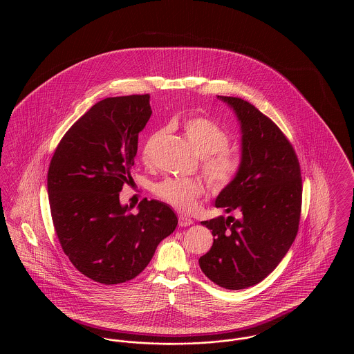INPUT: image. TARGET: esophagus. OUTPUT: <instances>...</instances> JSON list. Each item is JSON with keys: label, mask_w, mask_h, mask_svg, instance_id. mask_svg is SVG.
Returning a JSON list of instances; mask_svg holds the SVG:
<instances>
[{"label": "esophagus", "mask_w": 354, "mask_h": 354, "mask_svg": "<svg viewBox=\"0 0 354 354\" xmlns=\"http://www.w3.org/2000/svg\"><path fill=\"white\" fill-rule=\"evenodd\" d=\"M194 223V220L191 219V218H187L185 215H180L179 216V225L180 227H188V225H191Z\"/></svg>", "instance_id": "1"}]
</instances>
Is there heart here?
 Here are the masks:
<instances>
[{
  "mask_svg": "<svg viewBox=\"0 0 354 354\" xmlns=\"http://www.w3.org/2000/svg\"><path fill=\"white\" fill-rule=\"evenodd\" d=\"M183 129L187 139L203 158V171L209 185L216 189L231 185L240 172L241 160L235 152L228 150L230 135L214 120L204 117L187 119ZM147 158L146 149L145 159ZM202 191L201 183L191 179L169 178L153 185V194L158 198L180 211H191Z\"/></svg>",
  "mask_w": 354,
  "mask_h": 354,
  "instance_id": "b5f03b06",
  "label": "heart"
}]
</instances>
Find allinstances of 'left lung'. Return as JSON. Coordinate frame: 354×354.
<instances>
[{
    "instance_id": "left-lung-1",
    "label": "left lung",
    "mask_w": 354,
    "mask_h": 354,
    "mask_svg": "<svg viewBox=\"0 0 354 354\" xmlns=\"http://www.w3.org/2000/svg\"><path fill=\"white\" fill-rule=\"evenodd\" d=\"M241 130V169L215 205L235 216L202 221L214 244L199 259L203 273L225 289L263 281L289 251L299 231L303 182L297 155L283 131L250 102L221 97Z\"/></svg>"
}]
</instances>
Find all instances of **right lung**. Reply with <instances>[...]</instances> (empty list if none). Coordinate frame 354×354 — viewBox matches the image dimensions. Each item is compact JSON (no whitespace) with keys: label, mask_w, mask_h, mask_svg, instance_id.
Masks as SVG:
<instances>
[{"label":"right lung","mask_w":354,"mask_h":354,"mask_svg":"<svg viewBox=\"0 0 354 354\" xmlns=\"http://www.w3.org/2000/svg\"><path fill=\"white\" fill-rule=\"evenodd\" d=\"M151 114L149 94L106 98L68 129L51 158L48 194L59 244L77 270L104 286L136 277L178 225L166 203L143 199L131 214L133 205L119 202Z\"/></svg>","instance_id":"add662e5"}]
</instances>
